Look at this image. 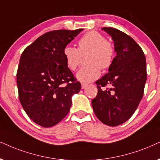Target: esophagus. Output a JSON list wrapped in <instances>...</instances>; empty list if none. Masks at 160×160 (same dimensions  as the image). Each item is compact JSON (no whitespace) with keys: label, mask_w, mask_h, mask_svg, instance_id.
<instances>
[{"label":"esophagus","mask_w":160,"mask_h":160,"mask_svg":"<svg viewBox=\"0 0 160 160\" xmlns=\"http://www.w3.org/2000/svg\"><path fill=\"white\" fill-rule=\"evenodd\" d=\"M81 86H82V89H84V88H86V87H87V86H88V84L86 83V82H82Z\"/></svg>","instance_id":"esophagus-1"}]
</instances>
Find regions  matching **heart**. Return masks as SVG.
I'll return each instance as SVG.
<instances>
[{
    "label": "heart",
    "mask_w": 160,
    "mask_h": 160,
    "mask_svg": "<svg viewBox=\"0 0 160 160\" xmlns=\"http://www.w3.org/2000/svg\"><path fill=\"white\" fill-rule=\"evenodd\" d=\"M116 50L110 40L97 31H89L84 34L78 42V48L66 46L63 56L66 66L75 71L81 62L82 58L86 55L88 64L77 74L78 80L82 82L94 80L100 75V68L108 69L114 62Z\"/></svg>",
    "instance_id": "1"
}]
</instances>
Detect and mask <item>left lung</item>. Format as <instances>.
<instances>
[{
	"mask_svg": "<svg viewBox=\"0 0 160 160\" xmlns=\"http://www.w3.org/2000/svg\"><path fill=\"white\" fill-rule=\"evenodd\" d=\"M102 29L112 37L117 56L109 72L95 82L98 92L92 105L101 122L117 126L132 116L142 100L147 79L146 60L142 48L130 36L115 28Z\"/></svg>",
	"mask_w": 160,
	"mask_h": 160,
	"instance_id": "1",
	"label": "left lung"
}]
</instances>
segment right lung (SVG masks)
<instances>
[{"label": "right lung", "mask_w": 160, "mask_h": 160, "mask_svg": "<svg viewBox=\"0 0 160 160\" xmlns=\"http://www.w3.org/2000/svg\"><path fill=\"white\" fill-rule=\"evenodd\" d=\"M82 30L46 32L21 56L17 71L20 102L30 119L45 128L58 124L68 114L72 96L81 88L66 66L63 49Z\"/></svg>", "instance_id": "1"}]
</instances>
